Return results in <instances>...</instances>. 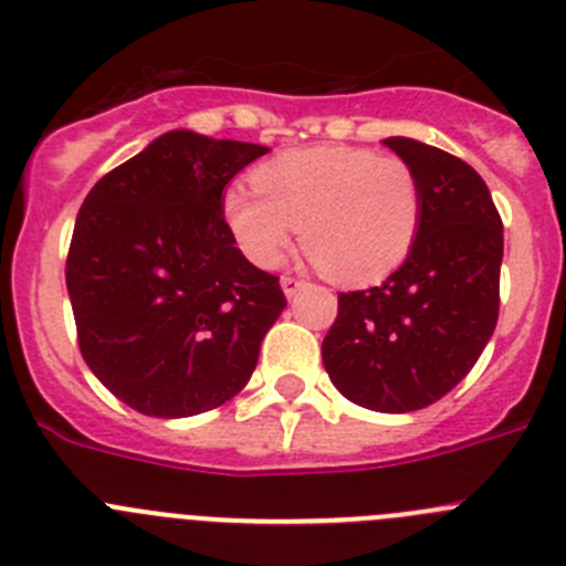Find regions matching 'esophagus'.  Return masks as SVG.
Segmentation results:
<instances>
[{
    "instance_id": "obj_1",
    "label": "esophagus",
    "mask_w": 566,
    "mask_h": 566,
    "mask_svg": "<svg viewBox=\"0 0 566 566\" xmlns=\"http://www.w3.org/2000/svg\"><path fill=\"white\" fill-rule=\"evenodd\" d=\"M301 287H304V282H301V279H295V276H290V273H284V276H282V290H284V295H287V298H293V295L298 293Z\"/></svg>"
}]
</instances>
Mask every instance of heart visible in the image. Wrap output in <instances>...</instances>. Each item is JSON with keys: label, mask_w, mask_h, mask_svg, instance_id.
<instances>
[{"label": "heart", "mask_w": 566, "mask_h": 566, "mask_svg": "<svg viewBox=\"0 0 566 566\" xmlns=\"http://www.w3.org/2000/svg\"><path fill=\"white\" fill-rule=\"evenodd\" d=\"M253 189L229 187L220 214L256 268L282 265L301 245L340 284H371L408 259L424 195L405 158L352 145L298 147L259 164Z\"/></svg>", "instance_id": "heart-1"}]
</instances>
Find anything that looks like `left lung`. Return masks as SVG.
Returning a JSON list of instances; mask_svg holds the SVG:
<instances>
[{
  "label": "left lung",
  "mask_w": 566,
  "mask_h": 566,
  "mask_svg": "<svg viewBox=\"0 0 566 566\" xmlns=\"http://www.w3.org/2000/svg\"><path fill=\"white\" fill-rule=\"evenodd\" d=\"M385 145L421 181L419 237L379 287L337 295L321 355L346 399L379 413H410L450 394L494 335L503 220L467 161L405 136Z\"/></svg>",
  "instance_id": "1"
}]
</instances>
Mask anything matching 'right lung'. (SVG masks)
<instances>
[{
    "label": "right lung",
    "instance_id": "1",
    "mask_svg": "<svg viewBox=\"0 0 566 566\" xmlns=\"http://www.w3.org/2000/svg\"><path fill=\"white\" fill-rule=\"evenodd\" d=\"M265 153L170 130L83 200L66 256L77 346L128 408L184 419L220 408L251 379L287 298L279 276L242 256L220 200Z\"/></svg>",
    "mask_w": 566,
    "mask_h": 566
}]
</instances>
